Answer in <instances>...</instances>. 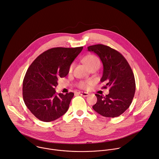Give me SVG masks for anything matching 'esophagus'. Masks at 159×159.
Returning a JSON list of instances; mask_svg holds the SVG:
<instances>
[{
    "instance_id": "esophagus-1",
    "label": "esophagus",
    "mask_w": 159,
    "mask_h": 159,
    "mask_svg": "<svg viewBox=\"0 0 159 159\" xmlns=\"http://www.w3.org/2000/svg\"><path fill=\"white\" fill-rule=\"evenodd\" d=\"M80 94H81V95H82V96H83V97H88V95H89V93H87V92H83V91H80L79 93H78Z\"/></svg>"
}]
</instances>
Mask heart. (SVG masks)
Instances as JSON below:
<instances>
[{
	"instance_id": "b5f03b06",
	"label": "heart",
	"mask_w": 159,
	"mask_h": 159,
	"mask_svg": "<svg viewBox=\"0 0 159 159\" xmlns=\"http://www.w3.org/2000/svg\"><path fill=\"white\" fill-rule=\"evenodd\" d=\"M84 62H85V64L89 68H91V67L97 65H100V61L99 60V59L95 56L93 54H89L86 56L84 58ZM74 68V64L71 65L69 71L70 72H71L73 69ZM91 81H80L78 83V86L80 88L82 89H87L89 85H91Z\"/></svg>"
}]
</instances>
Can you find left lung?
<instances>
[{
    "instance_id": "8db88e82",
    "label": "left lung",
    "mask_w": 159,
    "mask_h": 159,
    "mask_svg": "<svg viewBox=\"0 0 159 159\" xmlns=\"http://www.w3.org/2000/svg\"><path fill=\"white\" fill-rule=\"evenodd\" d=\"M88 49L100 57L103 66L100 81L106 84L103 88H110L105 97L95 94L97 102L93 108L103 116L117 117L129 108L134 97L135 81L132 70L123 56L109 46L96 44Z\"/></svg>"
}]
</instances>
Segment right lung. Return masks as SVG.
I'll return each instance as SVG.
<instances>
[{
    "label": "right lung",
    "mask_w": 159,
    "mask_h": 159,
    "mask_svg": "<svg viewBox=\"0 0 159 159\" xmlns=\"http://www.w3.org/2000/svg\"><path fill=\"white\" fill-rule=\"evenodd\" d=\"M83 48H51L40 54L29 67L23 80V99L39 120L54 121L68 111L74 93L57 94L55 87L59 78L68 74L71 63Z\"/></svg>",
    "instance_id": "right-lung-1"
}]
</instances>
